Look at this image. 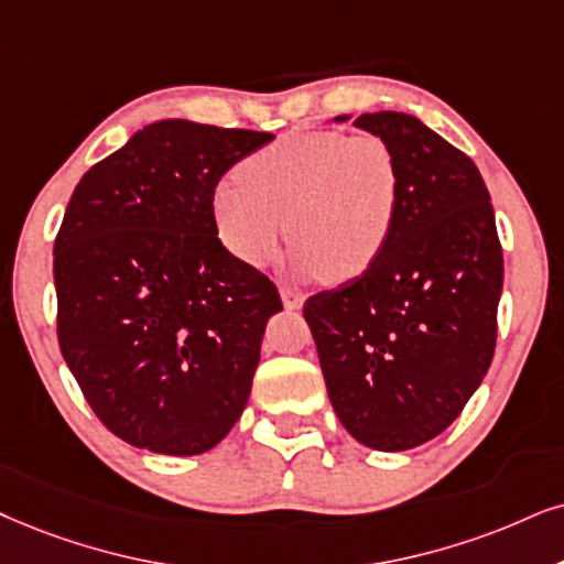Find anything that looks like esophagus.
<instances>
[{
  "instance_id": "esophagus-1",
  "label": "esophagus",
  "mask_w": 564,
  "mask_h": 564,
  "mask_svg": "<svg viewBox=\"0 0 564 564\" xmlns=\"http://www.w3.org/2000/svg\"><path fill=\"white\" fill-rule=\"evenodd\" d=\"M281 299H283V306H286V310H299V306L304 304L302 291H296L291 286H281Z\"/></svg>"
}]
</instances>
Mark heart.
<instances>
[{
	"label": "heart",
	"instance_id": "b5f03b06",
	"mask_svg": "<svg viewBox=\"0 0 564 564\" xmlns=\"http://www.w3.org/2000/svg\"><path fill=\"white\" fill-rule=\"evenodd\" d=\"M401 171L372 132L283 134L241 163L213 192V220L226 249L247 265L275 258L289 229L304 275L351 281L375 265L395 226Z\"/></svg>",
	"mask_w": 564,
	"mask_h": 564
}]
</instances>
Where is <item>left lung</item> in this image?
<instances>
[{
	"label": "left lung",
	"mask_w": 564,
	"mask_h": 564,
	"mask_svg": "<svg viewBox=\"0 0 564 564\" xmlns=\"http://www.w3.org/2000/svg\"><path fill=\"white\" fill-rule=\"evenodd\" d=\"M354 124L395 153V226L372 268L306 299L304 319L340 424L375 451H409L447 430L487 375L502 245L466 153L409 113Z\"/></svg>",
	"instance_id": "left-lung-1"
}]
</instances>
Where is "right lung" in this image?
Segmentation results:
<instances>
[{"label": "right lung", "instance_id": "obj_1", "mask_svg": "<svg viewBox=\"0 0 564 564\" xmlns=\"http://www.w3.org/2000/svg\"><path fill=\"white\" fill-rule=\"evenodd\" d=\"M273 140L187 119L142 127L77 182L54 239L56 338L106 430L210 451L245 411L275 283L220 245L213 192Z\"/></svg>", "mask_w": 564, "mask_h": 564}]
</instances>
